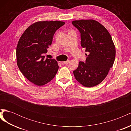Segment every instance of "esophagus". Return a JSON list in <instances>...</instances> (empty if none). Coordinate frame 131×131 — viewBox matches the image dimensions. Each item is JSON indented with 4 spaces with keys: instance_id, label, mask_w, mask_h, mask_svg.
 <instances>
[{
    "instance_id": "34e87169",
    "label": "esophagus",
    "mask_w": 131,
    "mask_h": 131,
    "mask_svg": "<svg viewBox=\"0 0 131 131\" xmlns=\"http://www.w3.org/2000/svg\"><path fill=\"white\" fill-rule=\"evenodd\" d=\"M69 63V60H68V61H64V62H62L63 64H66V65L68 64Z\"/></svg>"
}]
</instances>
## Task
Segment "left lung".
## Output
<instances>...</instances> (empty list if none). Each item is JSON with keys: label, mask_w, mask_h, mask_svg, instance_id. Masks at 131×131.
I'll return each mask as SVG.
<instances>
[{"label": "left lung", "mask_w": 131, "mask_h": 131, "mask_svg": "<svg viewBox=\"0 0 131 131\" xmlns=\"http://www.w3.org/2000/svg\"><path fill=\"white\" fill-rule=\"evenodd\" d=\"M72 24L81 33V47L89 52L86 54V62H79L73 73L80 84L91 88L100 84L108 75L115 58V47L108 30L98 21L80 19Z\"/></svg>", "instance_id": "8db88e82"}]
</instances>
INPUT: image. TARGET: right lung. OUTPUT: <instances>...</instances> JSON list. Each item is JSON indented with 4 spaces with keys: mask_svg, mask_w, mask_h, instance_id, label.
I'll return each instance as SVG.
<instances>
[{
    "mask_svg": "<svg viewBox=\"0 0 131 131\" xmlns=\"http://www.w3.org/2000/svg\"><path fill=\"white\" fill-rule=\"evenodd\" d=\"M64 22L38 21L29 26L19 39L16 48L17 64L23 75L37 86H43L54 78L58 70L55 59L43 54L52 42L53 35Z\"/></svg>",
    "mask_w": 131,
    "mask_h": 131,
    "instance_id": "obj_1",
    "label": "right lung"
}]
</instances>
